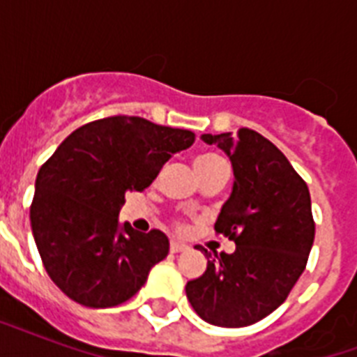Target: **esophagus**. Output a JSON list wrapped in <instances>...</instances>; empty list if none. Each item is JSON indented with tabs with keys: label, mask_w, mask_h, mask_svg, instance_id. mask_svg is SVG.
I'll return each mask as SVG.
<instances>
[{
	"label": "esophagus",
	"mask_w": 357,
	"mask_h": 357,
	"mask_svg": "<svg viewBox=\"0 0 357 357\" xmlns=\"http://www.w3.org/2000/svg\"><path fill=\"white\" fill-rule=\"evenodd\" d=\"M187 248H189L187 244L178 243V241H172V243H170V252H172V254H179V252H185Z\"/></svg>",
	"instance_id": "34e87169"
}]
</instances>
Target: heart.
Wrapping results in <instances>:
<instances>
[{"label": "heart", "mask_w": 357, "mask_h": 357, "mask_svg": "<svg viewBox=\"0 0 357 357\" xmlns=\"http://www.w3.org/2000/svg\"><path fill=\"white\" fill-rule=\"evenodd\" d=\"M217 167H228L226 161H224L222 157L215 153V151H204L200 155L195 159V170L196 174L204 172V170H211V168Z\"/></svg>", "instance_id": "b5f03b06"}]
</instances>
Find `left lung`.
Masks as SVG:
<instances>
[{"mask_svg": "<svg viewBox=\"0 0 357 357\" xmlns=\"http://www.w3.org/2000/svg\"><path fill=\"white\" fill-rule=\"evenodd\" d=\"M234 167V189L215 231L235 241L234 254H211L200 278L185 293L209 324L243 328L278 310L298 282L315 238L310 189L287 157L254 129L237 135H202Z\"/></svg>", "mask_w": 357, "mask_h": 357, "instance_id": "obj_1", "label": "left lung"}]
</instances>
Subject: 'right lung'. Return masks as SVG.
<instances>
[{"mask_svg":"<svg viewBox=\"0 0 357 357\" xmlns=\"http://www.w3.org/2000/svg\"><path fill=\"white\" fill-rule=\"evenodd\" d=\"M192 142V131L120 114L75 129L42 165L31 229L44 268L68 298L86 307L122 304L167 257V235L120 226L119 213L129 190L150 187Z\"/></svg>","mask_w":357,"mask_h":357,"instance_id":"right-lung-1","label":"right lung"}]
</instances>
